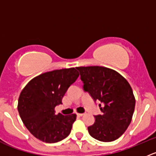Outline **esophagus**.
I'll use <instances>...</instances> for the list:
<instances>
[{
	"mask_svg": "<svg viewBox=\"0 0 156 156\" xmlns=\"http://www.w3.org/2000/svg\"><path fill=\"white\" fill-rule=\"evenodd\" d=\"M84 115V113H77V115H78V117H81V116H83Z\"/></svg>",
	"mask_w": 156,
	"mask_h": 156,
	"instance_id": "obj_1",
	"label": "esophagus"
}]
</instances>
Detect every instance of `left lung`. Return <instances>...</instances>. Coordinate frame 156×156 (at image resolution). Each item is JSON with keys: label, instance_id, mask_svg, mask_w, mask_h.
Returning <instances> with one entry per match:
<instances>
[{"label": "left lung", "instance_id": "1", "mask_svg": "<svg viewBox=\"0 0 156 156\" xmlns=\"http://www.w3.org/2000/svg\"><path fill=\"white\" fill-rule=\"evenodd\" d=\"M87 91L94 100L104 104L102 115L88 127L92 137L111 142L120 137L130 125L135 108V97L130 84L119 72L103 66L77 67Z\"/></svg>", "mask_w": 156, "mask_h": 156}]
</instances>
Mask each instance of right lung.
I'll use <instances>...</instances> for the list:
<instances>
[{
	"mask_svg": "<svg viewBox=\"0 0 156 156\" xmlns=\"http://www.w3.org/2000/svg\"><path fill=\"white\" fill-rule=\"evenodd\" d=\"M78 76L75 68L57 69L35 77L23 89L17 108L25 126L37 139L53 144L69 136L76 115H56L54 108L62 104Z\"/></svg>",
	"mask_w": 156,
	"mask_h": 156,
	"instance_id": "right-lung-1",
	"label": "right lung"
}]
</instances>
